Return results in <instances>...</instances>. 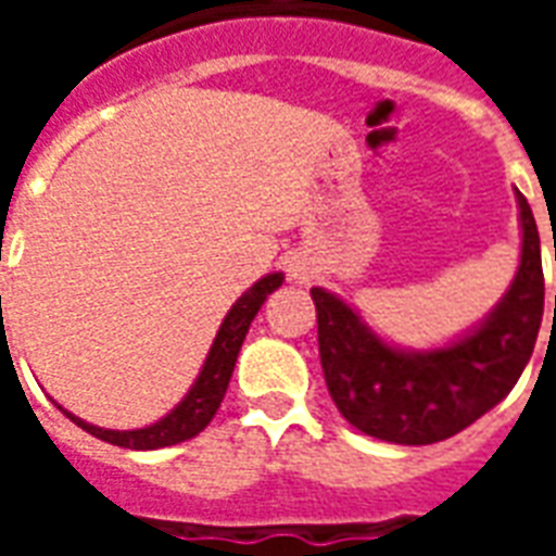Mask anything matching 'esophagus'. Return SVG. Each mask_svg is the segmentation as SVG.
Returning a JSON list of instances; mask_svg holds the SVG:
<instances>
[{
    "label": "esophagus",
    "instance_id": "esophagus-1",
    "mask_svg": "<svg viewBox=\"0 0 556 556\" xmlns=\"http://www.w3.org/2000/svg\"><path fill=\"white\" fill-rule=\"evenodd\" d=\"M309 274H313V270L306 267V262H291V267H289L291 279H298V282H306V279H309Z\"/></svg>",
    "mask_w": 556,
    "mask_h": 556
}]
</instances>
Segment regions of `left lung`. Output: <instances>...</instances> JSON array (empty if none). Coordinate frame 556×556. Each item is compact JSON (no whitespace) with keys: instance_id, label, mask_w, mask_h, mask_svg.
I'll return each instance as SVG.
<instances>
[{"instance_id":"left-lung-1","label":"left lung","mask_w":556,"mask_h":556,"mask_svg":"<svg viewBox=\"0 0 556 556\" xmlns=\"http://www.w3.org/2000/svg\"><path fill=\"white\" fill-rule=\"evenodd\" d=\"M515 202L521 262L513 286L479 325L438 349L387 342L339 294L318 286L309 291L327 390L354 429L378 441L422 446L453 438L509 396L533 354L545 309L536 219L518 190Z\"/></svg>"}]
</instances>
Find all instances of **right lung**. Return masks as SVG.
<instances>
[{
    "label": "right lung",
    "instance_id": "right-lung-1",
    "mask_svg": "<svg viewBox=\"0 0 556 556\" xmlns=\"http://www.w3.org/2000/svg\"><path fill=\"white\" fill-rule=\"evenodd\" d=\"M282 279L286 277H282L279 270H274V274H267V277H262L258 282H253L238 301L231 303V309L226 313V318H223L217 337L211 342L205 363H202L195 381L190 384V390H187V396H184L166 417H160L157 422L142 426V429L118 431L91 426L86 419L74 417V414L62 408V405H59V410H62L71 422H77L83 431H89V434H94V438H101V441L106 443H113V446H125V450H160V446L190 441V438H195V434L214 419V414H217L219 402L226 396V387H229L231 381V372H235V361H238L243 339H247V330H250L253 318L258 315V309H262V303L267 301V294H274V291L282 286Z\"/></svg>",
    "mask_w": 556,
    "mask_h": 556
}]
</instances>
